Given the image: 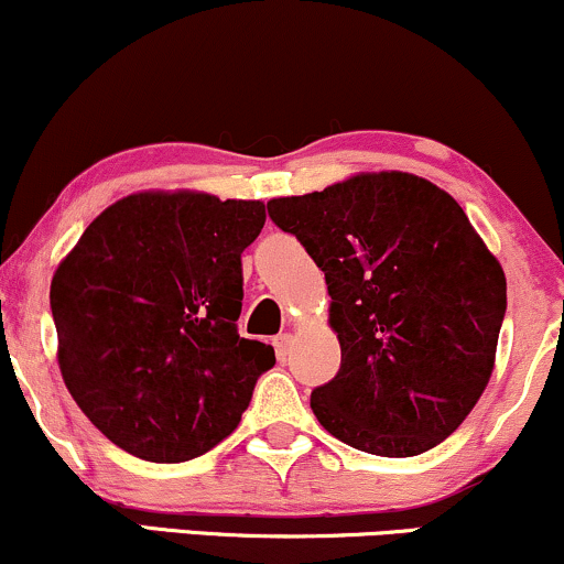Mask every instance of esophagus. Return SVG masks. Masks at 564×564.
I'll return each instance as SVG.
<instances>
[{
    "mask_svg": "<svg viewBox=\"0 0 564 564\" xmlns=\"http://www.w3.org/2000/svg\"><path fill=\"white\" fill-rule=\"evenodd\" d=\"M291 345H294V336L291 334H278L273 339V347H275V355L281 364H286V358L291 355Z\"/></svg>",
    "mask_w": 564,
    "mask_h": 564,
    "instance_id": "obj_1",
    "label": "esophagus"
}]
</instances>
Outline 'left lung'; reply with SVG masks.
<instances>
[{
	"mask_svg": "<svg viewBox=\"0 0 564 564\" xmlns=\"http://www.w3.org/2000/svg\"><path fill=\"white\" fill-rule=\"evenodd\" d=\"M268 215L326 275L341 366L315 387L323 430L373 456L435 448L469 416L507 313V278L462 206L405 172L358 174Z\"/></svg>",
	"mask_w": 564,
	"mask_h": 564,
	"instance_id": "left-lung-1",
	"label": "left lung"
}]
</instances>
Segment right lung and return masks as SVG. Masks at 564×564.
Segmentation results:
<instances>
[{"label":"right lung","mask_w":564,"mask_h":564,"mask_svg":"<svg viewBox=\"0 0 564 564\" xmlns=\"http://www.w3.org/2000/svg\"><path fill=\"white\" fill-rule=\"evenodd\" d=\"M262 200L134 193L84 230L50 307L70 398L113 445L156 464L204 456L241 422L275 352L238 334L241 254Z\"/></svg>","instance_id":"obj_1"}]
</instances>
